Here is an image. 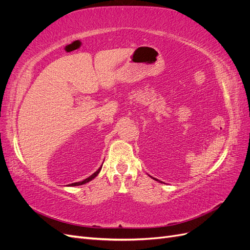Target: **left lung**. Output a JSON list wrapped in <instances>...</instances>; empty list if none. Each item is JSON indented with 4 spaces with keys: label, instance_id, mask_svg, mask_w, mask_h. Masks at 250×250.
<instances>
[{
    "label": "left lung",
    "instance_id": "obj_1",
    "mask_svg": "<svg viewBox=\"0 0 250 250\" xmlns=\"http://www.w3.org/2000/svg\"><path fill=\"white\" fill-rule=\"evenodd\" d=\"M151 177H152V176H151ZM152 178H153V177H152ZM153 179H154V180H157V179H156V178H153Z\"/></svg>",
    "mask_w": 250,
    "mask_h": 250
}]
</instances>
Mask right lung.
Here are the masks:
<instances>
[{"label":"right lung","mask_w":250,"mask_h":250,"mask_svg":"<svg viewBox=\"0 0 250 250\" xmlns=\"http://www.w3.org/2000/svg\"><path fill=\"white\" fill-rule=\"evenodd\" d=\"M101 168H102V166H101V167L99 168V169H98L94 174H92V175H90L89 177H87V178H85L84 180H82V181H79V183H74V184H71L70 186L71 187H76V186H81V185H84V184H86V183H88V181H90V180H93L97 175H98V174H99V172L101 171Z\"/></svg>","instance_id":"obj_1"}]
</instances>
